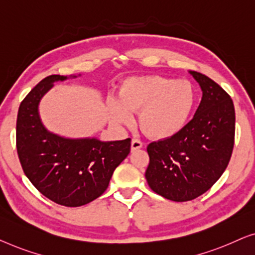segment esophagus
Segmentation results:
<instances>
[{
	"label": "esophagus",
	"mask_w": 255,
	"mask_h": 255,
	"mask_svg": "<svg viewBox=\"0 0 255 255\" xmlns=\"http://www.w3.org/2000/svg\"><path fill=\"white\" fill-rule=\"evenodd\" d=\"M143 146V143L139 141L137 138H132L131 139V151H134V150H137V149H141Z\"/></svg>",
	"instance_id": "obj_1"
}]
</instances>
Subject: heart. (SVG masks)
Wrapping results in <instances>:
<instances>
[{
	"instance_id": "b5f03b06",
	"label": "heart",
	"mask_w": 255,
	"mask_h": 255,
	"mask_svg": "<svg viewBox=\"0 0 255 255\" xmlns=\"http://www.w3.org/2000/svg\"><path fill=\"white\" fill-rule=\"evenodd\" d=\"M198 95L191 82L163 76L129 77L120 84L118 98L107 102L113 123L127 125L132 112L139 111L143 131L157 139L177 135L187 126L194 112Z\"/></svg>"
}]
</instances>
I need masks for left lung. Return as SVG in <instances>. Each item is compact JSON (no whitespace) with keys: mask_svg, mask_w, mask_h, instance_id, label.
Returning <instances> with one entry per match:
<instances>
[{"mask_svg":"<svg viewBox=\"0 0 255 255\" xmlns=\"http://www.w3.org/2000/svg\"><path fill=\"white\" fill-rule=\"evenodd\" d=\"M202 99L180 132L150 143L145 171L150 188L163 198L185 202L206 193L223 174L235 144V106L231 97L198 71H189Z\"/></svg>","mask_w":255,"mask_h":255,"instance_id":"1","label":"left lung"}]
</instances>
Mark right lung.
<instances>
[{"mask_svg":"<svg viewBox=\"0 0 255 255\" xmlns=\"http://www.w3.org/2000/svg\"><path fill=\"white\" fill-rule=\"evenodd\" d=\"M66 80L51 75L25 97L17 116L16 145L25 175L42 195L61 206L81 207L106 191L114 170L130 152V138L103 142L67 138L47 130L39 103L55 82Z\"/></svg>","mask_w":255,"mask_h":255,"instance_id":"add662e5","label":"right lung"}]
</instances>
